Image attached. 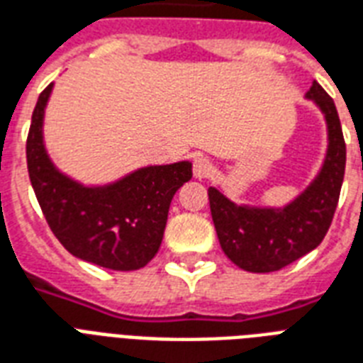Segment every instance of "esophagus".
<instances>
[{
  "mask_svg": "<svg viewBox=\"0 0 363 363\" xmlns=\"http://www.w3.org/2000/svg\"><path fill=\"white\" fill-rule=\"evenodd\" d=\"M213 162L209 157L206 156H196L194 157V165H192V171H194V177L196 179H207V177L213 173Z\"/></svg>",
  "mask_w": 363,
  "mask_h": 363,
  "instance_id": "obj_1",
  "label": "esophagus"
}]
</instances>
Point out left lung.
Instances as JSON below:
<instances>
[{
    "label": "left lung",
    "mask_w": 363,
    "mask_h": 363,
    "mask_svg": "<svg viewBox=\"0 0 363 363\" xmlns=\"http://www.w3.org/2000/svg\"><path fill=\"white\" fill-rule=\"evenodd\" d=\"M306 96L325 114L329 146L320 175L297 200L284 209H257L232 203L217 188L207 190L220 247L247 272H274L311 253L322 243L335 215L347 163L341 121L335 102L320 83H312Z\"/></svg>",
    "instance_id": "8db88e82"
}]
</instances>
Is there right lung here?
<instances>
[{"label":"right lung","instance_id":"add662e5","mask_svg":"<svg viewBox=\"0 0 363 363\" xmlns=\"http://www.w3.org/2000/svg\"><path fill=\"white\" fill-rule=\"evenodd\" d=\"M51 85L35 102L26 138L28 175L49 228L66 251L110 270H138L154 259L173 196L192 179V163L152 165L116 184L85 188L47 157L41 121Z\"/></svg>","mask_w":363,"mask_h":363}]
</instances>
